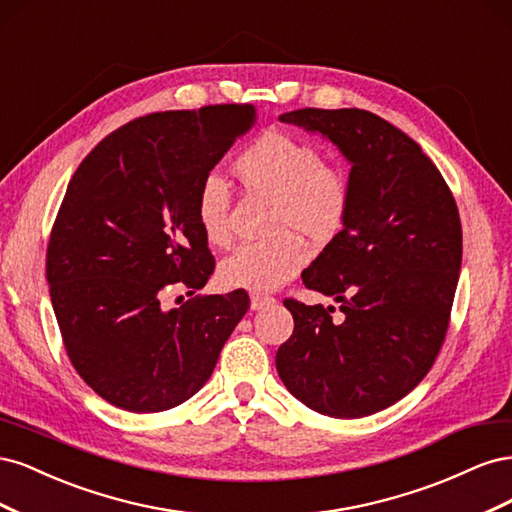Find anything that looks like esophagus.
<instances>
[{"label": "esophagus", "mask_w": 512, "mask_h": 512, "mask_svg": "<svg viewBox=\"0 0 512 512\" xmlns=\"http://www.w3.org/2000/svg\"><path fill=\"white\" fill-rule=\"evenodd\" d=\"M271 305H275V299L269 297V294H252L250 307L254 309V312H258V309H267Z\"/></svg>", "instance_id": "esophagus-1"}]
</instances>
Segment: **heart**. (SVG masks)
<instances>
[{"mask_svg": "<svg viewBox=\"0 0 512 512\" xmlns=\"http://www.w3.org/2000/svg\"><path fill=\"white\" fill-rule=\"evenodd\" d=\"M243 188L271 198L269 232L275 237L239 245L220 262L228 288L269 292L286 284L307 262L305 245H327L344 230L352 207L346 170L324 164L320 149L282 130H269L247 145L235 162ZM194 213L209 245L230 241V192L218 175L200 181Z\"/></svg>", "mask_w": 512, "mask_h": 512, "instance_id": "heart-1", "label": "heart"}]
</instances>
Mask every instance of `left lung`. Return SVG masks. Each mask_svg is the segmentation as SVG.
I'll return each instance as SVG.
<instances>
[{
    "label": "left lung",
    "instance_id": "obj_1",
    "mask_svg": "<svg viewBox=\"0 0 512 512\" xmlns=\"http://www.w3.org/2000/svg\"><path fill=\"white\" fill-rule=\"evenodd\" d=\"M342 151L352 207L344 230L303 271V284L342 303L286 299L294 331L275 354L286 389L307 408L361 418L406 397L442 348L461 271L455 198L408 134L361 108L280 115Z\"/></svg>",
    "mask_w": 512,
    "mask_h": 512
}]
</instances>
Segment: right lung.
<instances>
[{"label":"right lung","instance_id":"obj_1","mask_svg":"<svg viewBox=\"0 0 512 512\" xmlns=\"http://www.w3.org/2000/svg\"><path fill=\"white\" fill-rule=\"evenodd\" d=\"M256 106L218 104L134 119L72 175L46 250V282L79 376L108 404L162 412L203 389L250 307L245 290L162 309L160 292L213 273L194 213L203 181Z\"/></svg>","mask_w":512,"mask_h":512}]
</instances>
